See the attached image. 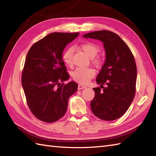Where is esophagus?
Segmentation results:
<instances>
[{
  "mask_svg": "<svg viewBox=\"0 0 156 156\" xmlns=\"http://www.w3.org/2000/svg\"><path fill=\"white\" fill-rule=\"evenodd\" d=\"M85 88H86V86L81 85V84H79L78 86V90H82V89H85Z\"/></svg>",
  "mask_w": 156,
  "mask_h": 156,
  "instance_id": "1",
  "label": "esophagus"
}]
</instances>
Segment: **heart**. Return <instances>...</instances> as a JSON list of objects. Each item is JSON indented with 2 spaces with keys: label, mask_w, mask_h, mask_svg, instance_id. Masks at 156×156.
<instances>
[{
  "label": "heart",
  "mask_w": 156,
  "mask_h": 156,
  "mask_svg": "<svg viewBox=\"0 0 156 156\" xmlns=\"http://www.w3.org/2000/svg\"><path fill=\"white\" fill-rule=\"evenodd\" d=\"M80 49L90 58H94L98 55L99 51V47L93 43H84L80 45ZM74 54V49L73 48H68L64 52L62 55L63 61L67 65H70L73 63V58ZM92 62L95 66L97 67L100 66L103 62L102 59L99 57L95 58L92 60ZM95 75V71L91 68H84L78 67L76 68L72 73V76L74 80L76 82L85 83H88L90 80Z\"/></svg>",
  "instance_id": "heart-1"
}]
</instances>
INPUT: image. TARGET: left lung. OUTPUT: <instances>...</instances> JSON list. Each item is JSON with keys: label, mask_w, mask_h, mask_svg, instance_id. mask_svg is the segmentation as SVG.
<instances>
[{"label": "left lung", "mask_w": 156, "mask_h": 156, "mask_svg": "<svg viewBox=\"0 0 156 156\" xmlns=\"http://www.w3.org/2000/svg\"><path fill=\"white\" fill-rule=\"evenodd\" d=\"M82 37L99 40L105 51L104 65L96 78L103 90L93 88L95 97L91 109L102 120L117 119L129 109L135 95L137 69L134 56L126 43L112 31H96Z\"/></svg>", "instance_id": "obj_1"}]
</instances>
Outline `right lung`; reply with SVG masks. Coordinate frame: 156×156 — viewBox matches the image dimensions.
I'll return each instance as SVG.
<instances>
[{"label": "right lung", "instance_id": "right-lung-1", "mask_svg": "<svg viewBox=\"0 0 156 156\" xmlns=\"http://www.w3.org/2000/svg\"><path fill=\"white\" fill-rule=\"evenodd\" d=\"M79 33H51L34 43L27 54L22 85L29 108L34 116L53 122L65 115L69 98L78 90L71 81L61 83L70 76L62 60L67 44Z\"/></svg>", "mask_w": 156, "mask_h": 156}]
</instances>
